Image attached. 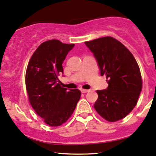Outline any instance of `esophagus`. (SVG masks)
I'll return each mask as SVG.
<instances>
[{"instance_id": "obj_1", "label": "esophagus", "mask_w": 156, "mask_h": 156, "mask_svg": "<svg viewBox=\"0 0 156 156\" xmlns=\"http://www.w3.org/2000/svg\"><path fill=\"white\" fill-rule=\"evenodd\" d=\"M80 91H81L82 93H87V92H89V90H88V89H81L80 90Z\"/></svg>"}]
</instances>
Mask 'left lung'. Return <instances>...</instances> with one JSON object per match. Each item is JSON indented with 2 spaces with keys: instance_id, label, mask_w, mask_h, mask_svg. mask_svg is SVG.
I'll use <instances>...</instances> for the list:
<instances>
[{
  "instance_id": "obj_1",
  "label": "left lung",
  "mask_w": 156,
  "mask_h": 156,
  "mask_svg": "<svg viewBox=\"0 0 156 156\" xmlns=\"http://www.w3.org/2000/svg\"><path fill=\"white\" fill-rule=\"evenodd\" d=\"M92 52L108 87L97 90L96 111L110 122L123 119L136 106L142 91L140 67L133 54L121 42L108 36L85 42Z\"/></svg>"
}]
</instances>
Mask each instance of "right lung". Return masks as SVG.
Masks as SVG:
<instances>
[{
	"label": "right lung",
	"mask_w": 156,
	"mask_h": 156,
	"mask_svg": "<svg viewBox=\"0 0 156 156\" xmlns=\"http://www.w3.org/2000/svg\"><path fill=\"white\" fill-rule=\"evenodd\" d=\"M75 44L49 40L37 47L28 63L25 83L30 105L46 124L59 126L76 108L81 92L61 86L58 76L62 63Z\"/></svg>",
	"instance_id": "add662e5"
}]
</instances>
